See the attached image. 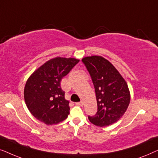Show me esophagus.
<instances>
[{
  "instance_id": "34e87169",
  "label": "esophagus",
  "mask_w": 158,
  "mask_h": 158,
  "mask_svg": "<svg viewBox=\"0 0 158 158\" xmlns=\"http://www.w3.org/2000/svg\"><path fill=\"white\" fill-rule=\"evenodd\" d=\"M75 104L77 105V106H83V102L81 101H80V102L76 103H75Z\"/></svg>"
}]
</instances>
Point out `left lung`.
I'll return each mask as SVG.
<instances>
[{
	"instance_id": "obj_1",
	"label": "left lung",
	"mask_w": 158,
	"mask_h": 158,
	"mask_svg": "<svg viewBox=\"0 0 158 158\" xmlns=\"http://www.w3.org/2000/svg\"><path fill=\"white\" fill-rule=\"evenodd\" d=\"M82 61L94 83L98 111L88 116L92 124L103 127L113 124L122 117L130 103L128 85L109 60L101 56L85 57Z\"/></svg>"
}]
</instances>
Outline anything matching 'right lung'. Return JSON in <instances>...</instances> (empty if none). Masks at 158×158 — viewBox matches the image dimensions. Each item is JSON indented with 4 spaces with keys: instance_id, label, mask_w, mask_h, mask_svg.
<instances>
[{
    "instance_id": "obj_1",
    "label": "right lung",
    "mask_w": 158,
    "mask_h": 158,
    "mask_svg": "<svg viewBox=\"0 0 158 158\" xmlns=\"http://www.w3.org/2000/svg\"><path fill=\"white\" fill-rule=\"evenodd\" d=\"M75 58L57 57L36 69L26 83L23 96L31 114L47 125L57 124L68 118L69 101L60 81L79 62Z\"/></svg>"
}]
</instances>
